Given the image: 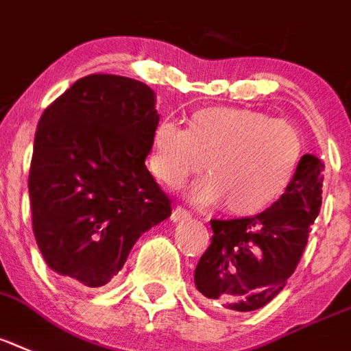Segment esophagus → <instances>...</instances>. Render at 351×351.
Listing matches in <instances>:
<instances>
[{
    "label": "esophagus",
    "mask_w": 351,
    "mask_h": 351,
    "mask_svg": "<svg viewBox=\"0 0 351 351\" xmlns=\"http://www.w3.org/2000/svg\"><path fill=\"white\" fill-rule=\"evenodd\" d=\"M170 219H172L173 222H179V221H188V219H190V213H188V211L184 210V208H181V206H176V208H173V211H172V217H170Z\"/></svg>",
    "instance_id": "1"
}]
</instances>
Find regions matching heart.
<instances>
[{
	"label": "heart",
	"instance_id": "b5f03b06",
	"mask_svg": "<svg viewBox=\"0 0 351 351\" xmlns=\"http://www.w3.org/2000/svg\"><path fill=\"white\" fill-rule=\"evenodd\" d=\"M300 130L285 120L242 107L199 109L182 129L159 121L152 134L150 170L176 186L199 170L206 178L188 188L199 206L221 204L233 215H254L280 199L303 158Z\"/></svg>",
	"mask_w": 351,
	"mask_h": 351
}]
</instances>
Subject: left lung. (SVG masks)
<instances>
[{"label":"left lung","instance_id":"1","mask_svg":"<svg viewBox=\"0 0 351 351\" xmlns=\"http://www.w3.org/2000/svg\"><path fill=\"white\" fill-rule=\"evenodd\" d=\"M325 165L314 154L273 206L254 217L211 221V244L195 269L201 300L224 312L262 308L283 291L321 210Z\"/></svg>","mask_w":351,"mask_h":351}]
</instances>
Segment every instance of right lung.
I'll list each match as a JSON object with an SVG mask.
<instances>
[{"label": "right lung", "mask_w": 351, "mask_h": 351, "mask_svg": "<svg viewBox=\"0 0 351 351\" xmlns=\"http://www.w3.org/2000/svg\"><path fill=\"white\" fill-rule=\"evenodd\" d=\"M158 123L156 93L120 75L80 78L43 112L32 226L48 267L71 285L111 282L136 240L172 213L145 167Z\"/></svg>", "instance_id": "add662e5"}]
</instances>
